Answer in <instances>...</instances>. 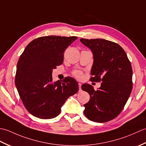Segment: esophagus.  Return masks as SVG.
<instances>
[{
    "instance_id": "34e87169",
    "label": "esophagus",
    "mask_w": 146,
    "mask_h": 146,
    "mask_svg": "<svg viewBox=\"0 0 146 146\" xmlns=\"http://www.w3.org/2000/svg\"><path fill=\"white\" fill-rule=\"evenodd\" d=\"M78 86H79V91H81V86H82V83H78Z\"/></svg>"
}]
</instances>
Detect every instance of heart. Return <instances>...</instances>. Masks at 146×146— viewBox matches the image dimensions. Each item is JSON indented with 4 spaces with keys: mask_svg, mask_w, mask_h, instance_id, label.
<instances>
[{
    "mask_svg": "<svg viewBox=\"0 0 146 146\" xmlns=\"http://www.w3.org/2000/svg\"><path fill=\"white\" fill-rule=\"evenodd\" d=\"M72 74H73V75L74 76H75L76 78H78V79L82 78V76H83V73H82V72L80 70H75V71H73Z\"/></svg>",
    "mask_w": 146,
    "mask_h": 146,
    "instance_id": "b5f03b06",
    "label": "heart"
}]
</instances>
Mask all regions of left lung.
<instances>
[{
	"mask_svg": "<svg viewBox=\"0 0 146 146\" xmlns=\"http://www.w3.org/2000/svg\"><path fill=\"white\" fill-rule=\"evenodd\" d=\"M94 54L92 82H102L95 90L83 84L82 89L90 95L84 105L85 115L96 122H107L123 110L132 90V69L125 51L120 45L104 39H80Z\"/></svg>",
	"mask_w": 146,
	"mask_h": 146,
	"instance_id": "left-lung-1",
	"label": "left lung"
}]
</instances>
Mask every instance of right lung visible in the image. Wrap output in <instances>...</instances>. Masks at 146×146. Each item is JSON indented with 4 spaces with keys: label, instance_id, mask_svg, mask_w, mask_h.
<instances>
[{
    "label": "right lung",
    "instance_id": "add662e5",
    "mask_svg": "<svg viewBox=\"0 0 146 146\" xmlns=\"http://www.w3.org/2000/svg\"><path fill=\"white\" fill-rule=\"evenodd\" d=\"M76 36H48L29 43L17 64L15 84L27 110L42 119H52L70 96L78 91L71 77L52 82V70L63 62L64 52Z\"/></svg>",
    "mask_w": 146,
    "mask_h": 146
}]
</instances>
